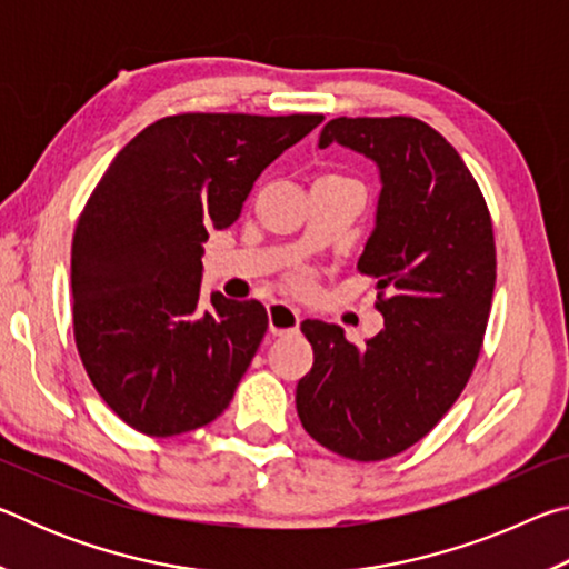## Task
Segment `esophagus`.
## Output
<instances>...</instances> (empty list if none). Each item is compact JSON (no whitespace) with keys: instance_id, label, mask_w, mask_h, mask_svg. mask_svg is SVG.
I'll use <instances>...</instances> for the list:
<instances>
[{"instance_id":"34e87169","label":"esophagus","mask_w":569,"mask_h":569,"mask_svg":"<svg viewBox=\"0 0 569 569\" xmlns=\"http://www.w3.org/2000/svg\"><path fill=\"white\" fill-rule=\"evenodd\" d=\"M298 323H301V313H298V308L283 301L268 303V326H271L273 336L291 333L298 329Z\"/></svg>"}]
</instances>
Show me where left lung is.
<instances>
[{
	"label": "left lung",
	"mask_w": 569,
	"mask_h": 569,
	"mask_svg": "<svg viewBox=\"0 0 569 569\" xmlns=\"http://www.w3.org/2000/svg\"><path fill=\"white\" fill-rule=\"evenodd\" d=\"M331 142L379 170L361 273L389 288L383 329L363 346L341 326L303 321L313 366L296 387L303 429L356 461L399 455L427 437L467 387L492 308V218L459 152L417 118H336Z\"/></svg>",
	"instance_id": "obj_1"
}]
</instances>
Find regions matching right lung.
<instances>
[{
    "label": "right lung",
    "instance_id": "add662e5",
    "mask_svg": "<svg viewBox=\"0 0 569 569\" xmlns=\"http://www.w3.org/2000/svg\"><path fill=\"white\" fill-rule=\"evenodd\" d=\"M323 114L162 118L124 146L72 240L74 341L102 401L148 437L218 419L268 329L258 301L213 291L203 243L240 218L258 176Z\"/></svg>",
    "mask_w": 569,
    "mask_h": 569
}]
</instances>
